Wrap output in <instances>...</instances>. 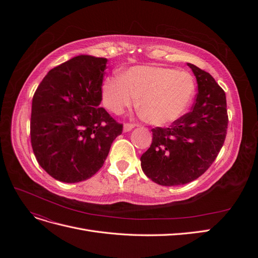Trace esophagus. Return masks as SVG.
Instances as JSON below:
<instances>
[{"mask_svg": "<svg viewBox=\"0 0 258 258\" xmlns=\"http://www.w3.org/2000/svg\"><path fill=\"white\" fill-rule=\"evenodd\" d=\"M135 128V124L134 123H130V122H127L123 124V131L124 132H128V131H131L132 129Z\"/></svg>", "mask_w": 258, "mask_h": 258, "instance_id": "obj_1", "label": "esophagus"}]
</instances>
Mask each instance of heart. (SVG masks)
Instances as JSON below:
<instances>
[{
    "mask_svg": "<svg viewBox=\"0 0 258 258\" xmlns=\"http://www.w3.org/2000/svg\"><path fill=\"white\" fill-rule=\"evenodd\" d=\"M194 77L185 71L157 66H138L121 76H108L102 85L105 106L115 114L137 103L146 121L163 126L178 119L195 96Z\"/></svg>",
    "mask_w": 258,
    "mask_h": 258,
    "instance_id": "obj_1",
    "label": "heart"
}]
</instances>
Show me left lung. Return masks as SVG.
I'll return each mask as SVG.
<instances>
[{
	"instance_id": "left-lung-1",
	"label": "left lung",
	"mask_w": 258,
	"mask_h": 258,
	"mask_svg": "<svg viewBox=\"0 0 258 258\" xmlns=\"http://www.w3.org/2000/svg\"><path fill=\"white\" fill-rule=\"evenodd\" d=\"M196 76L198 92L191 111L169 128L152 129L153 142L141 156L143 172L162 186L187 184L212 165L227 134L225 91L208 72L187 63Z\"/></svg>"
}]
</instances>
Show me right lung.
I'll use <instances>...</instances> for the list:
<instances>
[{"mask_svg": "<svg viewBox=\"0 0 258 258\" xmlns=\"http://www.w3.org/2000/svg\"><path fill=\"white\" fill-rule=\"evenodd\" d=\"M106 63V58L76 56L51 69L33 96V153L60 182L79 183L95 175L122 132V124L99 106Z\"/></svg>", "mask_w": 258, "mask_h": 258, "instance_id": "add662e5", "label": "right lung"}]
</instances>
